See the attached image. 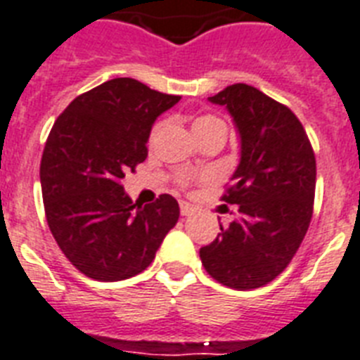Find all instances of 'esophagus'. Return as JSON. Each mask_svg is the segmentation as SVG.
I'll list each match as a JSON object with an SVG mask.
<instances>
[{
	"mask_svg": "<svg viewBox=\"0 0 360 360\" xmlns=\"http://www.w3.org/2000/svg\"><path fill=\"white\" fill-rule=\"evenodd\" d=\"M179 207H181V214L183 216H192L195 212V207H192L190 203H186V201H181Z\"/></svg>",
	"mask_w": 360,
	"mask_h": 360,
	"instance_id": "obj_1",
	"label": "esophagus"
}]
</instances>
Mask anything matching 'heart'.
I'll return each mask as SVG.
<instances>
[{"mask_svg": "<svg viewBox=\"0 0 360 360\" xmlns=\"http://www.w3.org/2000/svg\"><path fill=\"white\" fill-rule=\"evenodd\" d=\"M159 127L160 125H157L155 131L159 129ZM218 127H226V125H224V122H221L220 118H216V116H212V114H201V116H195L194 122H192V131H194L195 139H200V136L210 133V131L218 129Z\"/></svg>", "mask_w": 360, "mask_h": 360, "instance_id": "heart-1", "label": "heart"}]
</instances>
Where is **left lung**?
Returning <instances> with one entry per match:
<instances>
[{
  "instance_id": "obj_1",
  "label": "left lung",
  "mask_w": 360,
  "mask_h": 360,
  "mask_svg": "<svg viewBox=\"0 0 360 360\" xmlns=\"http://www.w3.org/2000/svg\"><path fill=\"white\" fill-rule=\"evenodd\" d=\"M210 103L226 107L240 140V160L221 200L236 220L201 248L207 274L236 290L274 281L296 255L312 218L316 159L302 122L250 84H231Z\"/></svg>"
}]
</instances>
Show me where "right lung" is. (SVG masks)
Here are the masks:
<instances>
[{"mask_svg": "<svg viewBox=\"0 0 360 360\" xmlns=\"http://www.w3.org/2000/svg\"><path fill=\"white\" fill-rule=\"evenodd\" d=\"M179 99L136 79H110L77 96L53 124L40 162L46 218L66 259L90 279L144 271L179 220L170 194L142 207L122 186L148 157L155 120Z\"/></svg>", "mask_w": 360, "mask_h": 360, "instance_id": "right-lung-1", "label": "right lung"}]
</instances>
